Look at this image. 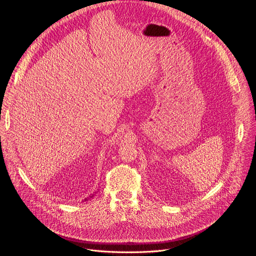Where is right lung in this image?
I'll return each mask as SVG.
<instances>
[{"mask_svg": "<svg viewBox=\"0 0 256 256\" xmlns=\"http://www.w3.org/2000/svg\"><path fill=\"white\" fill-rule=\"evenodd\" d=\"M86 200H87V198H86Z\"/></svg>", "mask_w": 256, "mask_h": 256, "instance_id": "right-lung-1", "label": "right lung"}]
</instances>
